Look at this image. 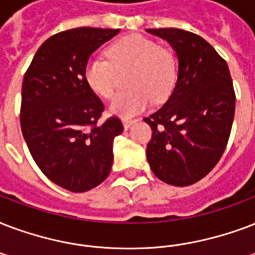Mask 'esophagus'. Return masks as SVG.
Listing matches in <instances>:
<instances>
[{
  "mask_svg": "<svg viewBox=\"0 0 255 255\" xmlns=\"http://www.w3.org/2000/svg\"><path fill=\"white\" fill-rule=\"evenodd\" d=\"M135 123V120H132V119H123V126L126 129H128V128L131 127L132 124Z\"/></svg>",
  "mask_w": 255,
  "mask_h": 255,
  "instance_id": "34e87169",
  "label": "esophagus"
}]
</instances>
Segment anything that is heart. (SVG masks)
Masks as SVG:
<instances>
[{
	"instance_id": "heart-1",
	"label": "heart",
	"mask_w": 255,
	"mask_h": 255,
	"mask_svg": "<svg viewBox=\"0 0 255 255\" xmlns=\"http://www.w3.org/2000/svg\"><path fill=\"white\" fill-rule=\"evenodd\" d=\"M107 57L95 56L85 65V81L93 92L104 99L114 96L119 72L131 69V91L116 95L110 110L114 115L129 118L144 111L151 103L164 102L176 84L178 65L170 49L141 36L128 34L112 42Z\"/></svg>"
}]
</instances>
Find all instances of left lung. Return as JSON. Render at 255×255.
<instances>
[{
  "label": "left lung",
  "instance_id": "left-lung-1",
  "mask_svg": "<svg viewBox=\"0 0 255 255\" xmlns=\"http://www.w3.org/2000/svg\"><path fill=\"white\" fill-rule=\"evenodd\" d=\"M162 37L179 60L178 81L166 104L144 118L152 129L147 159L159 179L190 186L222 158L236 112V92L226 61L195 33L147 29Z\"/></svg>",
  "mask_w": 255,
  "mask_h": 255
}]
</instances>
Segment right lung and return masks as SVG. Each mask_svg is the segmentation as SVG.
Returning <instances> with one entry per match:
<instances>
[{"label": "right lung", "mask_w": 255, "mask_h": 255, "mask_svg": "<svg viewBox=\"0 0 255 255\" xmlns=\"http://www.w3.org/2000/svg\"><path fill=\"white\" fill-rule=\"evenodd\" d=\"M120 29L75 28L49 37L25 72L19 123L29 151L48 179L84 192L107 179L114 140L123 132L85 81L91 54Z\"/></svg>", "instance_id": "add662e5"}]
</instances>
